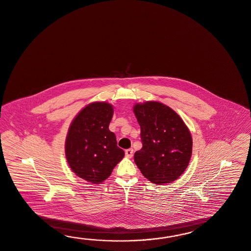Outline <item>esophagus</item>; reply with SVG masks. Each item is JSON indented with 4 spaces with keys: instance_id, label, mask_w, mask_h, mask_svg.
Masks as SVG:
<instances>
[{
    "instance_id": "1",
    "label": "esophagus",
    "mask_w": 251,
    "mask_h": 251,
    "mask_svg": "<svg viewBox=\"0 0 251 251\" xmlns=\"http://www.w3.org/2000/svg\"><path fill=\"white\" fill-rule=\"evenodd\" d=\"M125 155H126V156L127 157H131L132 156V155H133V150L132 149H128V150H126L125 151Z\"/></svg>"
}]
</instances>
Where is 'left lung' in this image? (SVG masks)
Wrapping results in <instances>:
<instances>
[{"mask_svg":"<svg viewBox=\"0 0 251 251\" xmlns=\"http://www.w3.org/2000/svg\"><path fill=\"white\" fill-rule=\"evenodd\" d=\"M133 112L142 139L134 161L151 183H172L189 165L193 150L189 128L173 109L159 101L136 103Z\"/></svg>","mask_w":251,"mask_h":251,"instance_id":"left-lung-1","label":"left lung"}]
</instances>
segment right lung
I'll use <instances>...</instances> for the list:
<instances>
[{"label": "right lung", "instance_id": "add662e5", "mask_svg": "<svg viewBox=\"0 0 251 251\" xmlns=\"http://www.w3.org/2000/svg\"><path fill=\"white\" fill-rule=\"evenodd\" d=\"M113 106L95 101L74 118L67 131L65 152L67 163L78 177L99 184L108 178L124 156L115 134L109 129Z\"/></svg>", "mask_w": 251, "mask_h": 251}]
</instances>
